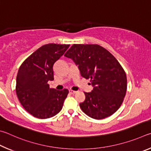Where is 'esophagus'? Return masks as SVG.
I'll list each match as a JSON object with an SVG mask.
<instances>
[{"instance_id": "obj_1", "label": "esophagus", "mask_w": 151, "mask_h": 151, "mask_svg": "<svg viewBox=\"0 0 151 151\" xmlns=\"http://www.w3.org/2000/svg\"><path fill=\"white\" fill-rule=\"evenodd\" d=\"M69 92H70V94H75L77 91H73V90H71V89H70V90H69Z\"/></svg>"}]
</instances>
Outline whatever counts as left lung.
<instances>
[{
  "label": "left lung",
  "instance_id": "left-lung-1",
  "mask_svg": "<svg viewBox=\"0 0 151 151\" xmlns=\"http://www.w3.org/2000/svg\"><path fill=\"white\" fill-rule=\"evenodd\" d=\"M65 56L72 60L81 76L90 79L93 90L85 92L81 110L95 119L113 115L122 104L127 91V76L117 59L97 44H73Z\"/></svg>",
  "mask_w": 151,
  "mask_h": 151
}]
</instances>
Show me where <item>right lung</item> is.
Wrapping results in <instances>:
<instances>
[{
  "label": "right lung",
  "mask_w": 151,
  "mask_h": 151,
  "mask_svg": "<svg viewBox=\"0 0 151 151\" xmlns=\"http://www.w3.org/2000/svg\"><path fill=\"white\" fill-rule=\"evenodd\" d=\"M70 44H48L31 54L18 70L16 92L23 107L34 117L47 119L62 109L69 91L50 88L54 80V65L62 56Z\"/></svg>",
  "instance_id": "1"
}]
</instances>
